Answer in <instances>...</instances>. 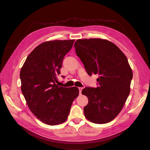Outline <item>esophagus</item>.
<instances>
[{"instance_id": "obj_1", "label": "esophagus", "mask_w": 150, "mask_h": 150, "mask_svg": "<svg viewBox=\"0 0 150 150\" xmlns=\"http://www.w3.org/2000/svg\"><path fill=\"white\" fill-rule=\"evenodd\" d=\"M78 89H79V92H80V93H81V91L83 90V88H78Z\"/></svg>"}]
</instances>
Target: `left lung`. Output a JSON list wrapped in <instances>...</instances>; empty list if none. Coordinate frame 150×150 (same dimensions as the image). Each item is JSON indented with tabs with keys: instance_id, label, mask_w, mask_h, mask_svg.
<instances>
[{
	"instance_id": "8db88e82",
	"label": "left lung",
	"mask_w": 150,
	"mask_h": 150,
	"mask_svg": "<svg viewBox=\"0 0 150 150\" xmlns=\"http://www.w3.org/2000/svg\"><path fill=\"white\" fill-rule=\"evenodd\" d=\"M75 52L89 75H99L97 88L86 87V119L98 124L112 121L120 113L130 92L132 72L127 58L112 42L101 39H78Z\"/></svg>"
}]
</instances>
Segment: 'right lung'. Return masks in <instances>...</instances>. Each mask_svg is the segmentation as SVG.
<instances>
[{
    "instance_id": "obj_1",
    "label": "right lung",
    "mask_w": 150,
    "mask_h": 150,
    "mask_svg": "<svg viewBox=\"0 0 150 150\" xmlns=\"http://www.w3.org/2000/svg\"><path fill=\"white\" fill-rule=\"evenodd\" d=\"M74 41L56 40L39 44L30 53L21 70V91L27 104L46 125L64 122L73 101L79 94L76 87L64 88L55 83L63 59Z\"/></svg>"
}]
</instances>
